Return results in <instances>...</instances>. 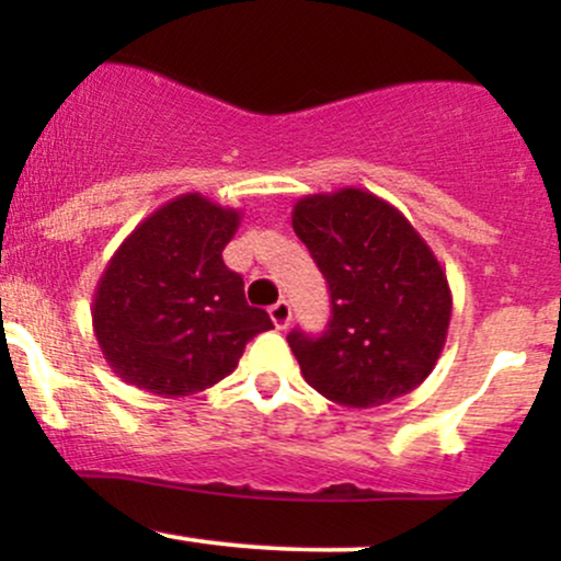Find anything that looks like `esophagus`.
I'll use <instances>...</instances> for the list:
<instances>
[{
  "mask_svg": "<svg viewBox=\"0 0 561 561\" xmlns=\"http://www.w3.org/2000/svg\"><path fill=\"white\" fill-rule=\"evenodd\" d=\"M268 317H272L276 330H287L289 321H293V308H289L287 300H276L272 308H268Z\"/></svg>",
  "mask_w": 561,
  "mask_h": 561,
  "instance_id": "esophagus-1",
  "label": "esophagus"
}]
</instances>
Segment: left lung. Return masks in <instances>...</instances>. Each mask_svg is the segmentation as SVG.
Wrapping results in <instances>:
<instances>
[{
	"label": "left lung",
	"mask_w": 561,
	"mask_h": 561,
	"mask_svg": "<svg viewBox=\"0 0 561 561\" xmlns=\"http://www.w3.org/2000/svg\"><path fill=\"white\" fill-rule=\"evenodd\" d=\"M293 229L330 285L321 337L289 332L302 377L351 409L420 388L446 345L450 287L430 244L401 210L358 186L306 195Z\"/></svg>",
	"instance_id": "8db88e82"
}]
</instances>
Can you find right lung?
<instances>
[{
	"instance_id": "1",
	"label": "right lung",
	"mask_w": 561,
	"mask_h": 561,
	"mask_svg": "<svg viewBox=\"0 0 561 561\" xmlns=\"http://www.w3.org/2000/svg\"><path fill=\"white\" fill-rule=\"evenodd\" d=\"M240 218L190 192L160 205L115 250L94 289L92 324L124 382L192 396L231 375L244 345L272 330L221 255Z\"/></svg>"
}]
</instances>
